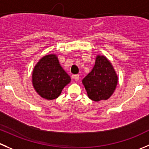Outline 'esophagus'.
I'll use <instances>...</instances> for the list:
<instances>
[{"mask_svg":"<svg viewBox=\"0 0 149 149\" xmlns=\"http://www.w3.org/2000/svg\"><path fill=\"white\" fill-rule=\"evenodd\" d=\"M73 78L76 81H78L79 80V75H74V76H73Z\"/></svg>","mask_w":149,"mask_h":149,"instance_id":"obj_1","label":"esophagus"}]
</instances>
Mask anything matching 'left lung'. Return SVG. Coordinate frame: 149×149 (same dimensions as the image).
Segmentation results:
<instances>
[{"instance_id":"obj_1","label":"left lung","mask_w":149,"mask_h":149,"mask_svg":"<svg viewBox=\"0 0 149 149\" xmlns=\"http://www.w3.org/2000/svg\"><path fill=\"white\" fill-rule=\"evenodd\" d=\"M118 77L109 60L105 57L97 55L92 71L82 80L92 100L98 102L108 100L114 92Z\"/></svg>"}]
</instances>
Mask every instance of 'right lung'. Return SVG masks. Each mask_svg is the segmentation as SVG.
<instances>
[{"instance_id": "obj_1", "label": "right lung", "mask_w": 149, "mask_h": 149, "mask_svg": "<svg viewBox=\"0 0 149 149\" xmlns=\"http://www.w3.org/2000/svg\"><path fill=\"white\" fill-rule=\"evenodd\" d=\"M32 81L34 89L41 97L54 100L70 83V77L60 66L57 56L51 54L43 57L36 65Z\"/></svg>"}]
</instances>
